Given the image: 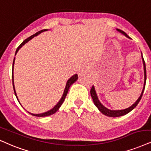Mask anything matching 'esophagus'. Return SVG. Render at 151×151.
I'll return each instance as SVG.
<instances>
[{"label":"esophagus","mask_w":151,"mask_h":151,"mask_svg":"<svg viewBox=\"0 0 151 151\" xmlns=\"http://www.w3.org/2000/svg\"><path fill=\"white\" fill-rule=\"evenodd\" d=\"M86 68H87L86 67H85V68H83V69H86Z\"/></svg>","instance_id":"esophagus-1"}]
</instances>
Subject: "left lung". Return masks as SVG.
<instances>
[{"label": "left lung", "mask_w": 151, "mask_h": 151, "mask_svg": "<svg viewBox=\"0 0 151 151\" xmlns=\"http://www.w3.org/2000/svg\"><path fill=\"white\" fill-rule=\"evenodd\" d=\"M117 30L118 32H120V33L123 34V35L125 36H126L127 37L130 38L128 35H127L126 33H125V32L123 31V30H121L120 29H117ZM142 60H143V64H144V88H143L142 94H141L140 97H139V98H138V100H137L136 102H134V104H133L131 106H129V107L127 108V109H122V110H110V109H109L106 108L104 106H103L102 104H101L100 100H98V95H97L96 92H95V90L94 86H93L92 88H91V97H92V98H93V102H94L95 105L97 106V108L98 109L99 111H100L101 113H102L103 114H104V115L109 116V117H118V116H124V115H125V114H128L129 112H130L132 109H134L137 106V104H139V101H140L141 99H142L143 93H144V89H145V86H146V64H145V61H144V58H143L142 53Z\"/></svg>", "instance_id": "8db88e82"}]
</instances>
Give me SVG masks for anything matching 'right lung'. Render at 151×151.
Masks as SVG:
<instances>
[{
  "instance_id": "add662e5",
  "label": "right lung",
  "mask_w": 151,
  "mask_h": 151,
  "mask_svg": "<svg viewBox=\"0 0 151 151\" xmlns=\"http://www.w3.org/2000/svg\"><path fill=\"white\" fill-rule=\"evenodd\" d=\"M46 30H47V29H44V30H40V31L37 32V33H35V34H34V35H33L30 36L29 37H28V38H27V39H26V40H24V42H22V44H21V45H20L19 46V47H18V48L17 49V50H16V52H15V55L17 54V53L18 52V51L19 50V49H20V48H22V46H24V45H25V44H26V42H28V41L30 40H31L32 38H33L34 37H35V36H37V35H39L40 33H41L42 32L46 31ZM14 60H15V58H14V60H13V64H12V84H13V88H14V94H15V95H16V97H17V100H18V101H19V100L18 98H17V93H16V91H15L14 84V75H13V70H14ZM77 79H78V75H77V74H74V75L72 76V77H70L69 79H68V81H67V83H66V86H65V90H64V93H63V96H62L61 99H60V101H59V102H58V103H57V104H56V105H55L54 107H53V109H51V110H49V111H47V112H45V113L38 114H31V113H29V112H28V113H29L30 114H31L32 116H37V117H45V116H48L52 115V114H55V113H56V112L58 110V109L60 107V106L62 105V104H63V103L64 100H65V97H66V95H67V94H68V91H69V89H70V87L71 86V85H72V84H73V83H74V82H75L76 81H77Z\"/></svg>"
}]
</instances>
